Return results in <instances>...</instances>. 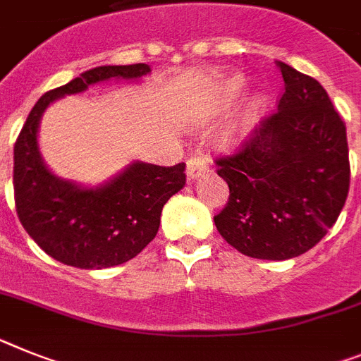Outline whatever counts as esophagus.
<instances>
[{
  "label": "esophagus",
  "instance_id": "1",
  "mask_svg": "<svg viewBox=\"0 0 361 361\" xmlns=\"http://www.w3.org/2000/svg\"><path fill=\"white\" fill-rule=\"evenodd\" d=\"M206 169H208V162H206V159L202 153H195V155H192L190 159H188L186 173H188V177L192 178V180L197 177H201L202 173H206Z\"/></svg>",
  "mask_w": 361,
  "mask_h": 361
}]
</instances>
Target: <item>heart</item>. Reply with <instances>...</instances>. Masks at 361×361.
<instances>
[{
  "label": "heart",
  "instance_id": "obj_1",
  "mask_svg": "<svg viewBox=\"0 0 361 361\" xmlns=\"http://www.w3.org/2000/svg\"><path fill=\"white\" fill-rule=\"evenodd\" d=\"M243 85H245V82H243L241 76H233V78H230V80H228V82H226V84H224V87H223V97L226 98V100H232V98H235L237 94L241 92ZM259 109H261V100H255L254 104H252L250 113L246 115L245 124H250L252 120L255 118V115H257V111H259Z\"/></svg>",
  "mask_w": 361,
  "mask_h": 361
}]
</instances>
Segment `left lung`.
Here are the masks:
<instances>
[{
  "label": "left lung",
  "mask_w": 361,
  "mask_h": 361,
  "mask_svg": "<svg viewBox=\"0 0 361 361\" xmlns=\"http://www.w3.org/2000/svg\"><path fill=\"white\" fill-rule=\"evenodd\" d=\"M285 91L277 111L233 155L215 160L230 188L219 233L255 259L309 252L336 223L350 183L345 122L318 80L277 61Z\"/></svg>",
  "instance_id": "obj_1"
}]
</instances>
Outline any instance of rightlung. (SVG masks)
Instances as JSON below:
<instances>
[{"mask_svg":"<svg viewBox=\"0 0 361 361\" xmlns=\"http://www.w3.org/2000/svg\"><path fill=\"white\" fill-rule=\"evenodd\" d=\"M147 63L102 66L45 92L27 116L14 144V201L21 224L45 254L76 269H109L133 259L155 239L160 214L186 184V164L133 162L94 188L60 178L45 166L38 147L43 111L66 94L107 80H138Z\"/></svg>","mask_w":361,"mask_h":361,"instance_id":"add662e5","label":"right lung"}]
</instances>
